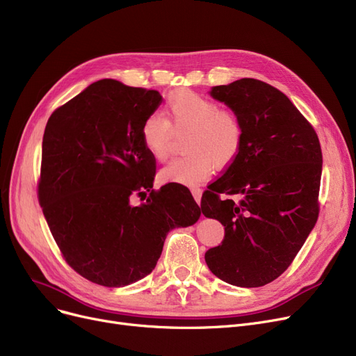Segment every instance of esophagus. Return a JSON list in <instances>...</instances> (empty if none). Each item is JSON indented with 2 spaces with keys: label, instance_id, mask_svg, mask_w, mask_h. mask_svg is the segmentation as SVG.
Returning a JSON list of instances; mask_svg holds the SVG:
<instances>
[{
  "label": "esophagus",
  "instance_id": "obj_1",
  "mask_svg": "<svg viewBox=\"0 0 356 356\" xmlns=\"http://www.w3.org/2000/svg\"><path fill=\"white\" fill-rule=\"evenodd\" d=\"M192 195H193V200L196 201V204H201V198H202V191L200 188H193L192 189Z\"/></svg>",
  "mask_w": 356,
  "mask_h": 356
}]
</instances>
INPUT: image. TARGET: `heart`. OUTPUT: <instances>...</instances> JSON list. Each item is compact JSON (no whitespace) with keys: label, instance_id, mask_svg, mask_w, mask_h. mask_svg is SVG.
<instances>
[{"label":"heart","instance_id":"1","mask_svg":"<svg viewBox=\"0 0 356 356\" xmlns=\"http://www.w3.org/2000/svg\"><path fill=\"white\" fill-rule=\"evenodd\" d=\"M170 124L163 117L151 114L140 127L143 148L155 160L168 156L175 130H189L185 139L188 154L165 164L158 179L161 183H177L183 186H196L213 173L217 167L230 165L239 155L243 143V126L239 117L201 94L180 89L167 98Z\"/></svg>","mask_w":356,"mask_h":356}]
</instances>
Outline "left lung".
I'll return each mask as SVG.
<instances>
[{"label":"left lung","mask_w":356,"mask_h":356,"mask_svg":"<svg viewBox=\"0 0 356 356\" xmlns=\"http://www.w3.org/2000/svg\"><path fill=\"white\" fill-rule=\"evenodd\" d=\"M209 95L239 117L243 143L202 195V214L225 226L205 262L222 282L259 287L287 270L317 222L320 140L292 101L266 82L245 77Z\"/></svg>","instance_id":"1"}]
</instances>
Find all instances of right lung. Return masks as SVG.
Here are the masks:
<instances>
[{
	"label": "right lung",
	"mask_w": 356,
	"mask_h": 356,
	"mask_svg": "<svg viewBox=\"0 0 356 356\" xmlns=\"http://www.w3.org/2000/svg\"><path fill=\"white\" fill-rule=\"evenodd\" d=\"M161 102L158 90L102 79L48 118L39 204L64 259L92 283L122 287L143 279L167 233L201 217L191 192L152 189L155 163L140 127ZM134 194L147 202L134 206Z\"/></svg>",
	"instance_id": "1"
}]
</instances>
